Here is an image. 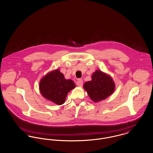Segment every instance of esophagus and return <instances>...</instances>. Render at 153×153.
<instances>
[{"mask_svg": "<svg viewBox=\"0 0 153 153\" xmlns=\"http://www.w3.org/2000/svg\"><path fill=\"white\" fill-rule=\"evenodd\" d=\"M76 84H77V85H78V86H82V79H79L77 81V82H76Z\"/></svg>", "mask_w": 153, "mask_h": 153, "instance_id": "esophagus-1", "label": "esophagus"}]
</instances>
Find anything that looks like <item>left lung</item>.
<instances>
[{
  "label": "left lung",
  "instance_id": "8db88e82",
  "mask_svg": "<svg viewBox=\"0 0 153 153\" xmlns=\"http://www.w3.org/2000/svg\"><path fill=\"white\" fill-rule=\"evenodd\" d=\"M91 80L84 84V88L95 102L106 99L114 92L115 85L108 74L97 70L91 76Z\"/></svg>",
  "mask_w": 153,
  "mask_h": 153
}]
</instances>
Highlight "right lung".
<instances>
[{
	"instance_id": "add662e5",
	"label": "right lung",
	"mask_w": 153,
	"mask_h": 153,
	"mask_svg": "<svg viewBox=\"0 0 153 153\" xmlns=\"http://www.w3.org/2000/svg\"><path fill=\"white\" fill-rule=\"evenodd\" d=\"M39 91L42 95L57 105H62L68 93L75 88L71 80L65 79L58 69L50 71L42 77L39 82Z\"/></svg>"
}]
</instances>
